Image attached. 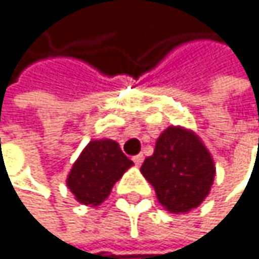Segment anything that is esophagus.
Here are the masks:
<instances>
[{"instance_id": "obj_1", "label": "esophagus", "mask_w": 259, "mask_h": 259, "mask_svg": "<svg viewBox=\"0 0 259 259\" xmlns=\"http://www.w3.org/2000/svg\"><path fill=\"white\" fill-rule=\"evenodd\" d=\"M132 160H134V163H135L137 166H140V164H141V163L144 161V157H143V154H138V155H135V157H134Z\"/></svg>"}]
</instances>
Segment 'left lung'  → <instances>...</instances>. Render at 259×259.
Returning <instances> with one entry per match:
<instances>
[{"label": "left lung", "instance_id": "1", "mask_svg": "<svg viewBox=\"0 0 259 259\" xmlns=\"http://www.w3.org/2000/svg\"><path fill=\"white\" fill-rule=\"evenodd\" d=\"M141 174L164 210L180 214L197 208L210 194L216 167L196 132L169 125L157 138L154 154L144 160Z\"/></svg>", "mask_w": 259, "mask_h": 259}]
</instances>
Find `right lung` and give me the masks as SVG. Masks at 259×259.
<instances>
[{
  "instance_id": "add662e5",
  "label": "right lung",
  "mask_w": 259,
  "mask_h": 259,
  "mask_svg": "<svg viewBox=\"0 0 259 259\" xmlns=\"http://www.w3.org/2000/svg\"><path fill=\"white\" fill-rule=\"evenodd\" d=\"M131 166L134 161L122 154L116 141L92 140L73 163L66 186L79 203L98 206L110 196L113 185Z\"/></svg>"
}]
</instances>
